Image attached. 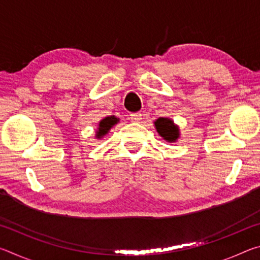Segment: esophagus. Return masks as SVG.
<instances>
[{
    "label": "esophagus",
    "mask_w": 260,
    "mask_h": 260,
    "mask_svg": "<svg viewBox=\"0 0 260 260\" xmlns=\"http://www.w3.org/2000/svg\"><path fill=\"white\" fill-rule=\"evenodd\" d=\"M131 119L132 121H140L142 119V113L141 112H135V113H131Z\"/></svg>",
    "instance_id": "1"
}]
</instances>
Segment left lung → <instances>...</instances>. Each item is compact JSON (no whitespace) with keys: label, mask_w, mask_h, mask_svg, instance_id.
Instances as JSON below:
<instances>
[{"label":"left lung","mask_w":260,"mask_h":260,"mask_svg":"<svg viewBox=\"0 0 260 260\" xmlns=\"http://www.w3.org/2000/svg\"><path fill=\"white\" fill-rule=\"evenodd\" d=\"M157 133L159 134L166 142L174 143L180 138V128L171 118L160 117L153 121Z\"/></svg>","instance_id":"8db88e82"}]
</instances>
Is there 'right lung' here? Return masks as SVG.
<instances>
[{
	"label": "right lung",
	"instance_id": "add662e5",
	"mask_svg": "<svg viewBox=\"0 0 260 260\" xmlns=\"http://www.w3.org/2000/svg\"><path fill=\"white\" fill-rule=\"evenodd\" d=\"M118 122H119V118L114 116L103 118V119L99 122V127L98 129H96L95 138L98 140L104 138V136L109 133L110 129H111L114 125H117Z\"/></svg>",
	"mask_w": 260,
	"mask_h": 260
}]
</instances>
